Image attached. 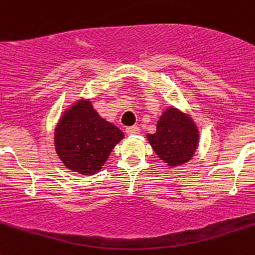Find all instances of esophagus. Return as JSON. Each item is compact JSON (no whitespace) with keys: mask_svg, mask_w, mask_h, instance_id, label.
Segmentation results:
<instances>
[{"mask_svg":"<svg viewBox=\"0 0 255 255\" xmlns=\"http://www.w3.org/2000/svg\"><path fill=\"white\" fill-rule=\"evenodd\" d=\"M126 132L128 134H137L140 132V128L137 126H132V127H127L126 128Z\"/></svg>","mask_w":255,"mask_h":255,"instance_id":"obj_1","label":"esophagus"}]
</instances>
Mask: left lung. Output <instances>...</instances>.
Segmentation results:
<instances>
[{"instance_id": "8db88e82", "label": "left lung", "mask_w": 255, "mask_h": 255, "mask_svg": "<svg viewBox=\"0 0 255 255\" xmlns=\"http://www.w3.org/2000/svg\"><path fill=\"white\" fill-rule=\"evenodd\" d=\"M147 140L158 157L175 167L192 158L198 144V131L188 115L168 108L158 121L157 132L147 134Z\"/></svg>"}]
</instances>
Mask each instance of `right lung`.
<instances>
[{
  "mask_svg": "<svg viewBox=\"0 0 255 255\" xmlns=\"http://www.w3.org/2000/svg\"><path fill=\"white\" fill-rule=\"evenodd\" d=\"M123 137L119 128L98 115L91 101H79L59 121L55 129V150L67 168L93 175Z\"/></svg>",
  "mask_w": 255,
  "mask_h": 255,
  "instance_id": "add662e5",
  "label": "right lung"
}]
</instances>
